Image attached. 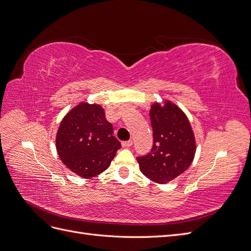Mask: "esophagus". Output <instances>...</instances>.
<instances>
[{"label": "esophagus", "instance_id": "esophagus-1", "mask_svg": "<svg viewBox=\"0 0 251 251\" xmlns=\"http://www.w3.org/2000/svg\"><path fill=\"white\" fill-rule=\"evenodd\" d=\"M121 144H123V148H130V147H132V144H133V140H126V141H123L121 142Z\"/></svg>", "mask_w": 251, "mask_h": 251}]
</instances>
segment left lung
<instances>
[{
	"mask_svg": "<svg viewBox=\"0 0 251 251\" xmlns=\"http://www.w3.org/2000/svg\"><path fill=\"white\" fill-rule=\"evenodd\" d=\"M154 143L150 153L138 156L144 176L157 183H168L191 165L196 144L185 114L176 104L154 103L150 111Z\"/></svg>",
	"mask_w": 251,
	"mask_h": 251,
	"instance_id": "obj_1",
	"label": "left lung"
}]
</instances>
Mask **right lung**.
I'll return each instance as SVG.
<instances>
[{
  "instance_id": "1",
  "label": "right lung",
  "mask_w": 251,
  "mask_h": 251,
  "mask_svg": "<svg viewBox=\"0 0 251 251\" xmlns=\"http://www.w3.org/2000/svg\"><path fill=\"white\" fill-rule=\"evenodd\" d=\"M121 144L98 104L80 103L60 123L56 150L60 160L81 178H92L109 168Z\"/></svg>"
}]
</instances>
